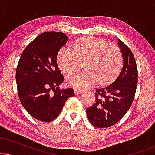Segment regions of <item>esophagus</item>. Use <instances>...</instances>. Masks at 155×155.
<instances>
[{
    "instance_id": "obj_1",
    "label": "esophagus",
    "mask_w": 155,
    "mask_h": 155,
    "mask_svg": "<svg viewBox=\"0 0 155 155\" xmlns=\"http://www.w3.org/2000/svg\"><path fill=\"white\" fill-rule=\"evenodd\" d=\"M74 92H75L76 95H78V94L81 93V92H82V90H78V89H75V90H74Z\"/></svg>"
}]
</instances>
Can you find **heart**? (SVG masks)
I'll list each match as a JSON object with an SVG mask.
<instances>
[{"mask_svg":"<svg viewBox=\"0 0 155 155\" xmlns=\"http://www.w3.org/2000/svg\"><path fill=\"white\" fill-rule=\"evenodd\" d=\"M58 66L66 74H72L84 64L83 71L71 74L67 83L76 89H87L97 81L106 84L120 74L123 58L120 48L95 37H83L75 41L72 49L63 47L57 57Z\"/></svg>","mask_w":155,"mask_h":155,"instance_id":"obj_1","label":"heart"}]
</instances>
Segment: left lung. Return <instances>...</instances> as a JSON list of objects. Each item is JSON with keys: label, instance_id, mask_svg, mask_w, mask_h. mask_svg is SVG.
<instances>
[{"label": "left lung", "instance_id": "8db88e82", "mask_svg": "<svg viewBox=\"0 0 155 155\" xmlns=\"http://www.w3.org/2000/svg\"><path fill=\"white\" fill-rule=\"evenodd\" d=\"M118 44L123 57L120 74L108 87L96 90L95 104L87 108L90 122L99 128L117 123L130 108L136 95L138 83L136 60L132 51L120 39Z\"/></svg>", "mask_w": 155, "mask_h": 155}]
</instances>
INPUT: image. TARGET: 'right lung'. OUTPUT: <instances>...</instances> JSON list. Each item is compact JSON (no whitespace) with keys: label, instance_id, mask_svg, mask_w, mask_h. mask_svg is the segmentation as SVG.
Listing matches in <instances>:
<instances>
[{"label":"right lung","instance_id":"add662e5","mask_svg":"<svg viewBox=\"0 0 155 155\" xmlns=\"http://www.w3.org/2000/svg\"><path fill=\"white\" fill-rule=\"evenodd\" d=\"M68 36L45 32L22 51L16 70L17 92L23 107L33 118L49 122L58 117L64 104L74 95V89L61 90L64 76L58 68V51Z\"/></svg>","mask_w":155,"mask_h":155}]
</instances>
